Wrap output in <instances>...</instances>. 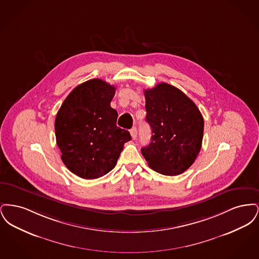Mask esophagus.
<instances>
[{
	"mask_svg": "<svg viewBox=\"0 0 259 259\" xmlns=\"http://www.w3.org/2000/svg\"><path fill=\"white\" fill-rule=\"evenodd\" d=\"M130 134H131V137H132V139H133V140H136V139H137L138 132H137V128H136V127H133V128L131 129V131H130Z\"/></svg>",
	"mask_w": 259,
	"mask_h": 259,
	"instance_id": "obj_1",
	"label": "esophagus"
}]
</instances>
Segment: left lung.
I'll return each mask as SVG.
<instances>
[{"mask_svg": "<svg viewBox=\"0 0 259 259\" xmlns=\"http://www.w3.org/2000/svg\"><path fill=\"white\" fill-rule=\"evenodd\" d=\"M145 97L152 136L142 154L155 172L180 175L193 164L201 149L203 116L191 99L165 82L145 90Z\"/></svg>", "mask_w": 259, "mask_h": 259, "instance_id": "obj_1", "label": "left lung"}]
</instances>
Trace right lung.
Here are the masks:
<instances>
[{"label": "right lung", "instance_id": "right-lung-1", "mask_svg": "<svg viewBox=\"0 0 259 259\" xmlns=\"http://www.w3.org/2000/svg\"><path fill=\"white\" fill-rule=\"evenodd\" d=\"M115 87L93 78L67 96L55 118L56 143L61 159L74 175L94 180L111 171L131 140L116 126L117 111L111 107Z\"/></svg>", "mask_w": 259, "mask_h": 259}]
</instances>
